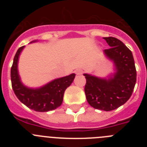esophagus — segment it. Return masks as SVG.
Segmentation results:
<instances>
[{
	"label": "esophagus",
	"instance_id": "esophagus-1",
	"mask_svg": "<svg viewBox=\"0 0 147 147\" xmlns=\"http://www.w3.org/2000/svg\"><path fill=\"white\" fill-rule=\"evenodd\" d=\"M75 73H76V75H81V74H82L83 71L82 69H80V68H78V69H76Z\"/></svg>",
	"mask_w": 147,
	"mask_h": 147
}]
</instances>
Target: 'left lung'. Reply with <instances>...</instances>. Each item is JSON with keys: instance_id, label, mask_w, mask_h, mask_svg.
<instances>
[{"instance_id": "1", "label": "left lung", "mask_w": 147, "mask_h": 147, "mask_svg": "<svg viewBox=\"0 0 147 147\" xmlns=\"http://www.w3.org/2000/svg\"><path fill=\"white\" fill-rule=\"evenodd\" d=\"M110 46L104 51L113 61L116 72L108 80L85 74V93L89 105L95 109L110 111L128 101L136 82V69L132 51L119 39L104 37Z\"/></svg>"}]
</instances>
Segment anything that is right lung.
I'll return each instance as SVG.
<instances>
[{
  "label": "right lung",
  "mask_w": 147,
  "mask_h": 147,
  "mask_svg": "<svg viewBox=\"0 0 147 147\" xmlns=\"http://www.w3.org/2000/svg\"><path fill=\"white\" fill-rule=\"evenodd\" d=\"M24 46L19 48L11 67V86L14 93L23 104L37 112H47L59 107L63 101L65 90L74 80L75 74L59 78L37 89L25 87L20 82L18 71V62Z\"/></svg>",
  "instance_id": "1"
}]
</instances>
